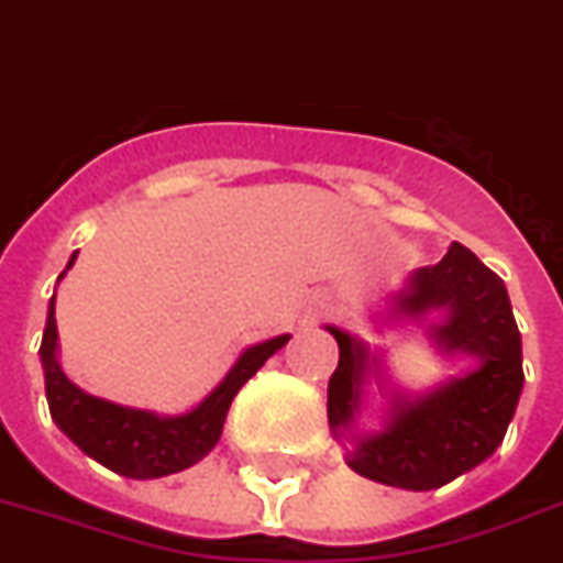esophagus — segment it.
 <instances>
[{
  "mask_svg": "<svg viewBox=\"0 0 563 563\" xmlns=\"http://www.w3.org/2000/svg\"><path fill=\"white\" fill-rule=\"evenodd\" d=\"M317 308H320V311H329V308H332V302H329V299H320V306Z\"/></svg>",
  "mask_w": 563,
  "mask_h": 563,
  "instance_id": "esophagus-1",
  "label": "esophagus"
}]
</instances>
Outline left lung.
<instances>
[{
	"label": "left lung",
	"mask_w": 563,
	"mask_h": 563,
	"mask_svg": "<svg viewBox=\"0 0 563 563\" xmlns=\"http://www.w3.org/2000/svg\"><path fill=\"white\" fill-rule=\"evenodd\" d=\"M418 323L439 356L468 358L463 374L427 391H407L388 374L386 350L344 329L338 367L329 379V427L346 445L356 475L400 489H437L496 454L522 395V338L505 282L466 246L451 243L433 266H418L407 285L386 299L377 329ZM384 397L380 424L357 427L369 388Z\"/></svg>",
	"instance_id": "8db88e82"
}]
</instances>
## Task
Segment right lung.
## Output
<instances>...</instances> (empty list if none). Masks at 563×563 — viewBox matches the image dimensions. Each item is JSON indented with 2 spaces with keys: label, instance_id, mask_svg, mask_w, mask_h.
<instances>
[{
  "label": "right lung",
  "instance_id": "obj_1",
  "mask_svg": "<svg viewBox=\"0 0 563 563\" xmlns=\"http://www.w3.org/2000/svg\"><path fill=\"white\" fill-rule=\"evenodd\" d=\"M76 255L79 252L70 255L58 282L67 276ZM287 341L290 335H276L261 344L246 346L236 356L234 365L228 367L225 377L219 379V386L201 404L186 409L180 416H159L151 409L121 407L103 397L88 395L76 383H70L58 362L56 294L46 308L44 341H41L37 356L44 365L49 416L58 430L100 466L112 468L124 477L147 481V477L175 475V472L196 466L198 460H205L222 437L225 416L236 391L246 386L257 374V367L273 353H278Z\"/></svg>",
  "mask_w": 563,
  "mask_h": 563
}]
</instances>
